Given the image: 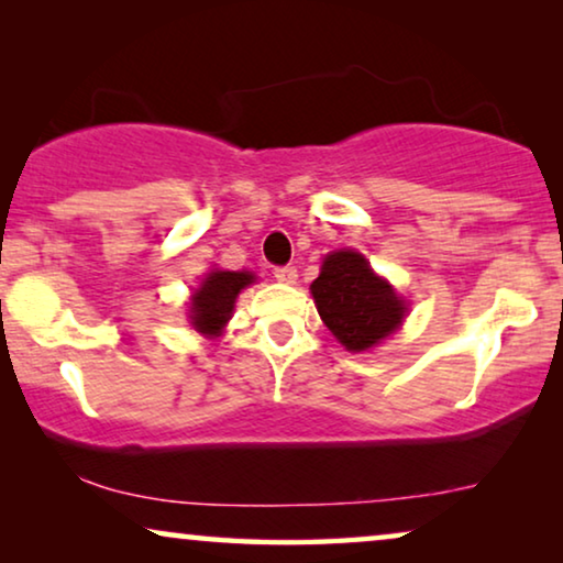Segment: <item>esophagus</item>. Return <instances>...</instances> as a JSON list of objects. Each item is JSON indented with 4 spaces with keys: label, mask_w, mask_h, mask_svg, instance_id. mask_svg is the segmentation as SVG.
<instances>
[{
    "label": "esophagus",
    "mask_w": 563,
    "mask_h": 563,
    "mask_svg": "<svg viewBox=\"0 0 563 563\" xmlns=\"http://www.w3.org/2000/svg\"><path fill=\"white\" fill-rule=\"evenodd\" d=\"M274 276H276V282H282V284H295L297 282V268L295 266H276Z\"/></svg>",
    "instance_id": "1"
}]
</instances>
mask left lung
<instances>
[{
    "instance_id": "8db88e82",
    "label": "left lung",
    "mask_w": 563,
    "mask_h": 563,
    "mask_svg": "<svg viewBox=\"0 0 563 563\" xmlns=\"http://www.w3.org/2000/svg\"><path fill=\"white\" fill-rule=\"evenodd\" d=\"M310 289L322 322L349 351L374 349L407 312L395 289L356 251L330 253Z\"/></svg>"
}]
</instances>
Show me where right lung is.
Listing matches in <instances>:
<instances>
[{"mask_svg":"<svg viewBox=\"0 0 563 563\" xmlns=\"http://www.w3.org/2000/svg\"><path fill=\"white\" fill-rule=\"evenodd\" d=\"M253 282L249 272H212L191 297V325L199 333L218 335L233 312L235 297Z\"/></svg>","mask_w":563,"mask_h":563,"instance_id":"1","label":"right lung"}]
</instances>
